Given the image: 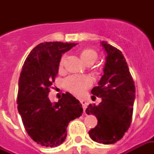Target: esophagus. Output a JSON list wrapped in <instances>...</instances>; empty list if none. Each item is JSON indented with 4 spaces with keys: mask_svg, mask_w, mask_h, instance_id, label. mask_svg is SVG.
Listing matches in <instances>:
<instances>
[{
    "mask_svg": "<svg viewBox=\"0 0 154 154\" xmlns=\"http://www.w3.org/2000/svg\"><path fill=\"white\" fill-rule=\"evenodd\" d=\"M81 103H82V107H83V110L84 111H86V108H87V101L85 100H81Z\"/></svg>",
    "mask_w": 154,
    "mask_h": 154,
    "instance_id": "34e87169",
    "label": "esophagus"
}]
</instances>
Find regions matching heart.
I'll use <instances>...</instances> for the list:
<instances>
[{
	"instance_id": "obj_1",
	"label": "heart",
	"mask_w": 154,
	"mask_h": 154,
	"mask_svg": "<svg viewBox=\"0 0 154 154\" xmlns=\"http://www.w3.org/2000/svg\"><path fill=\"white\" fill-rule=\"evenodd\" d=\"M80 57L84 63L87 64V63H95L97 59V52L91 48H85L81 49L79 52ZM65 63V57H61L59 61L58 67L62 69L64 66ZM91 84V80L89 77L87 76H72L68 77L65 82V87L67 91H71L76 96L82 95L85 91L90 87Z\"/></svg>"
}]
</instances>
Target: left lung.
Here are the masks:
<instances>
[{"mask_svg":"<svg viewBox=\"0 0 154 154\" xmlns=\"http://www.w3.org/2000/svg\"><path fill=\"white\" fill-rule=\"evenodd\" d=\"M106 52L104 74L91 93L101 98L98 106L90 104L86 112L97 117V125L88 132L100 143H115L129 129L135 99V86L121 51L102 41Z\"/></svg>","mask_w":154,"mask_h":154,"instance_id":"left-lung-1","label":"left lung"}]
</instances>
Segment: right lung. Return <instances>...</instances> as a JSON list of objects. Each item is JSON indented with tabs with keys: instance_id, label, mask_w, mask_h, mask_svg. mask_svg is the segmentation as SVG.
<instances>
[{
	"instance_id": "add662e5",
	"label": "right lung",
	"mask_w": 154,
	"mask_h": 154,
	"mask_svg": "<svg viewBox=\"0 0 154 154\" xmlns=\"http://www.w3.org/2000/svg\"><path fill=\"white\" fill-rule=\"evenodd\" d=\"M77 44L44 42L29 53L19 78L18 111L26 132L44 147H57L67 137L71 120L83 113L79 100L69 92L57 102L48 98L51 86L58 72L62 54Z\"/></svg>"
}]
</instances>
